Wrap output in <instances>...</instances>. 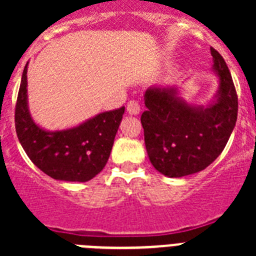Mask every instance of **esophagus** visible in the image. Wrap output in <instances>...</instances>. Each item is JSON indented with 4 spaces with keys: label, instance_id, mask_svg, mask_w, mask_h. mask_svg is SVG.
Instances as JSON below:
<instances>
[{
    "label": "esophagus",
    "instance_id": "esophagus-1",
    "mask_svg": "<svg viewBox=\"0 0 256 256\" xmlns=\"http://www.w3.org/2000/svg\"><path fill=\"white\" fill-rule=\"evenodd\" d=\"M140 110H141V106H140V104L134 100L130 101L128 105H126V112L132 115H137L140 112Z\"/></svg>",
    "mask_w": 256,
    "mask_h": 256
}]
</instances>
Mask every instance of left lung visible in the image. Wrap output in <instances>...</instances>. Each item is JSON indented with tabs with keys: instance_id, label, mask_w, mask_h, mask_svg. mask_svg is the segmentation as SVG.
<instances>
[{
	"instance_id": "obj_1",
	"label": "left lung",
	"mask_w": 256,
	"mask_h": 256,
	"mask_svg": "<svg viewBox=\"0 0 256 256\" xmlns=\"http://www.w3.org/2000/svg\"><path fill=\"white\" fill-rule=\"evenodd\" d=\"M210 52L219 76L216 102L188 105L173 87H152L144 94V144L154 168L166 177L204 170L224 150L236 126L238 98L230 69L216 48Z\"/></svg>"
}]
</instances>
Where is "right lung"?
I'll use <instances>...</instances> for the list:
<instances>
[{
  "mask_svg": "<svg viewBox=\"0 0 256 256\" xmlns=\"http://www.w3.org/2000/svg\"><path fill=\"white\" fill-rule=\"evenodd\" d=\"M24 68L15 106V128L32 162L54 180L87 182L100 173L108 160L115 134L123 119L124 106L101 112L80 126L47 132L33 122L26 100Z\"/></svg>",
  "mask_w": 256,
  "mask_h": 256,
  "instance_id": "add662e5",
  "label": "right lung"
}]
</instances>
